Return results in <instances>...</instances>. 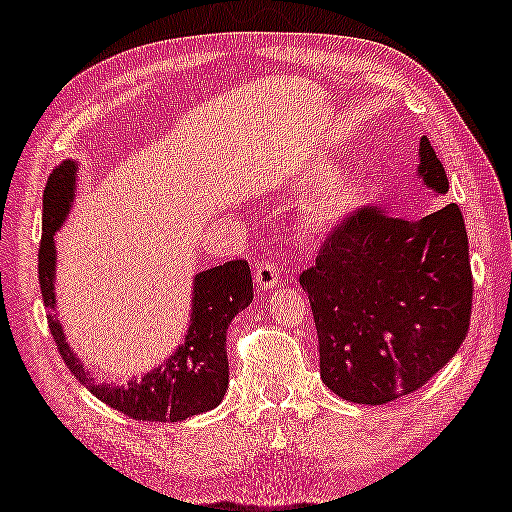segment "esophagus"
Here are the masks:
<instances>
[{
	"label": "esophagus",
	"mask_w": 512,
	"mask_h": 512,
	"mask_svg": "<svg viewBox=\"0 0 512 512\" xmlns=\"http://www.w3.org/2000/svg\"><path fill=\"white\" fill-rule=\"evenodd\" d=\"M280 271H277L275 264H268V262H262L255 266V284L259 291H271V288H275L277 284H280Z\"/></svg>",
	"instance_id": "obj_1"
}]
</instances>
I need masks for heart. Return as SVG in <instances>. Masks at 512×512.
Returning a JSON list of instances; mask_svg holds the SVG:
<instances>
[{
  "label": "heart",
  "instance_id": "obj_1",
  "mask_svg": "<svg viewBox=\"0 0 512 512\" xmlns=\"http://www.w3.org/2000/svg\"><path fill=\"white\" fill-rule=\"evenodd\" d=\"M333 163H313L297 176L300 185H318L300 208V228L309 235H322L342 224L362 199V183L351 174H334Z\"/></svg>",
  "mask_w": 512,
  "mask_h": 512
}]
</instances>
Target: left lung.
<instances>
[{"label": "left lung", "instance_id": "1", "mask_svg": "<svg viewBox=\"0 0 512 512\" xmlns=\"http://www.w3.org/2000/svg\"><path fill=\"white\" fill-rule=\"evenodd\" d=\"M416 176L450 183L427 136ZM320 342V376L349 403L383 405L423 387L466 340L472 309L468 232L457 203L418 219L360 208L300 275Z\"/></svg>", "mask_w": 512, "mask_h": 512}]
</instances>
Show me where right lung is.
Masks as SVG:
<instances>
[{
    "label": "right lung",
    "mask_w": 512,
    "mask_h": 512,
    "mask_svg": "<svg viewBox=\"0 0 512 512\" xmlns=\"http://www.w3.org/2000/svg\"><path fill=\"white\" fill-rule=\"evenodd\" d=\"M78 161L64 159L49 176L42 199V244H40V288L49 315L51 336L71 374L91 394L114 410L136 421L176 423L215 410L228 387L226 331L232 318L253 302V277L244 259L208 268L192 277L190 322L181 345L161 365L145 371L127 385L96 383L55 318V232H58L76 199Z\"/></svg>",
    "instance_id": "right-lung-1"
}]
</instances>
